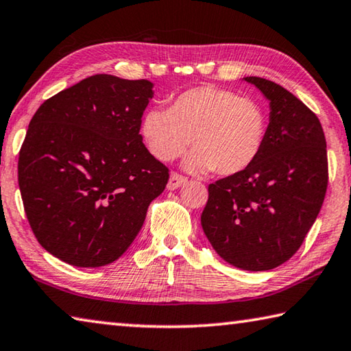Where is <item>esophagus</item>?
<instances>
[{"label": "esophagus", "mask_w": 351, "mask_h": 351, "mask_svg": "<svg viewBox=\"0 0 351 351\" xmlns=\"http://www.w3.org/2000/svg\"><path fill=\"white\" fill-rule=\"evenodd\" d=\"M186 182H187V178H184L181 175H178V173H171L170 178H169V182H167V189L169 190H176V189H180L181 186H184Z\"/></svg>", "instance_id": "obj_1"}]
</instances>
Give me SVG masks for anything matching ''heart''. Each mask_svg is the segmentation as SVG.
I'll return each instance as SVG.
<instances>
[{
    "mask_svg": "<svg viewBox=\"0 0 351 351\" xmlns=\"http://www.w3.org/2000/svg\"><path fill=\"white\" fill-rule=\"evenodd\" d=\"M139 133L147 150L159 161H173L192 142L195 150L184 167L230 176L257 161L268 133V119L255 100L204 85L181 93L169 110L145 111Z\"/></svg>",
    "mask_w": 351,
    "mask_h": 351,
    "instance_id": "heart-1",
    "label": "heart"
}]
</instances>
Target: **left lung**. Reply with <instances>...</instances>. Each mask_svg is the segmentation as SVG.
Listing matches in <instances>:
<instances>
[{"label":"left lung","mask_w":351,"mask_h":351,"mask_svg":"<svg viewBox=\"0 0 351 351\" xmlns=\"http://www.w3.org/2000/svg\"><path fill=\"white\" fill-rule=\"evenodd\" d=\"M269 102L266 141L251 167L209 186L201 226L215 252L245 271L289 260L322 207L328 162L322 125L277 83L245 77Z\"/></svg>","instance_id":"obj_1"}]
</instances>
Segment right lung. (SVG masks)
I'll list each match as a JSON object with an SVG mask.
<instances>
[{"mask_svg": "<svg viewBox=\"0 0 351 351\" xmlns=\"http://www.w3.org/2000/svg\"><path fill=\"white\" fill-rule=\"evenodd\" d=\"M150 80L96 74L47 99L29 123L19 186L41 246L79 268L116 261L132 245L169 170L139 134Z\"/></svg>", "mask_w": 351, "mask_h": 351, "instance_id": "1", "label": "right lung"}]
</instances>
